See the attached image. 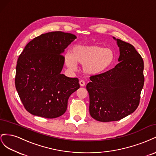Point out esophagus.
I'll return each instance as SVG.
<instances>
[{
  "label": "esophagus",
  "mask_w": 156,
  "mask_h": 156,
  "mask_svg": "<svg viewBox=\"0 0 156 156\" xmlns=\"http://www.w3.org/2000/svg\"><path fill=\"white\" fill-rule=\"evenodd\" d=\"M79 84L81 87H84V85H85V82H84L83 80H81V81H79Z\"/></svg>",
  "instance_id": "34e87169"
}]
</instances>
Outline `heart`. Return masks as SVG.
I'll return each mask as SVG.
<instances>
[{
	"mask_svg": "<svg viewBox=\"0 0 156 156\" xmlns=\"http://www.w3.org/2000/svg\"><path fill=\"white\" fill-rule=\"evenodd\" d=\"M114 51L109 48L98 45H77L71 49L70 53H66L64 60L68 68L72 71L76 65L83 66L84 73L95 75L109 68L115 61Z\"/></svg>",
	"mask_w": 156,
	"mask_h": 156,
	"instance_id": "heart-1",
	"label": "heart"
}]
</instances>
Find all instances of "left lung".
<instances>
[{"instance_id": "1", "label": "left lung", "mask_w": 156, "mask_h": 156, "mask_svg": "<svg viewBox=\"0 0 156 156\" xmlns=\"http://www.w3.org/2000/svg\"><path fill=\"white\" fill-rule=\"evenodd\" d=\"M119 63L107 72L92 75L87 84L90 115L98 121H118L133 113L139 105L144 86V62L134 47L116 39Z\"/></svg>"}]
</instances>
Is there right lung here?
<instances>
[{
	"mask_svg": "<svg viewBox=\"0 0 156 156\" xmlns=\"http://www.w3.org/2000/svg\"><path fill=\"white\" fill-rule=\"evenodd\" d=\"M77 38L60 31L43 34L31 40L17 60L16 88L30 114L55 119L64 114L71 94L80 88L77 78L60 72L64 49Z\"/></svg>",
	"mask_w": 156,
	"mask_h": 156,
	"instance_id": "1",
	"label": "right lung"
}]
</instances>
